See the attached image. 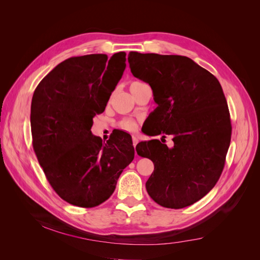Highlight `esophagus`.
<instances>
[{
	"mask_svg": "<svg viewBox=\"0 0 260 260\" xmlns=\"http://www.w3.org/2000/svg\"><path fill=\"white\" fill-rule=\"evenodd\" d=\"M138 142H139L138 138L135 137V136H133V145H134V147H136V145L138 144Z\"/></svg>",
	"mask_w": 260,
	"mask_h": 260,
	"instance_id": "1",
	"label": "esophagus"
}]
</instances>
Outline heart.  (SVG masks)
Returning a JSON list of instances; mask_svg holds the SVG:
<instances>
[{
    "mask_svg": "<svg viewBox=\"0 0 260 260\" xmlns=\"http://www.w3.org/2000/svg\"><path fill=\"white\" fill-rule=\"evenodd\" d=\"M139 84H141V82H139V81H133V82H131L129 88H131V89H133L134 87L138 86ZM119 125H120V127H121L123 131L129 132V133L136 132V131H137V128H138L137 122L134 121V120H132V119H124V120H122V121L120 122V124H119Z\"/></svg>",
    "mask_w": 260,
    "mask_h": 260,
    "instance_id": "b5f03b06",
    "label": "heart"
}]
</instances>
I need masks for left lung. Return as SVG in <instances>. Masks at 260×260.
Here are the masks:
<instances>
[{
  "mask_svg": "<svg viewBox=\"0 0 260 260\" xmlns=\"http://www.w3.org/2000/svg\"><path fill=\"white\" fill-rule=\"evenodd\" d=\"M127 60L158 104L148 117V135H161L162 142L169 135L174 141L172 148L157 139L137 144L138 155L155 167L147 193L165 208L192 206L215 186L224 168L232 125L221 85L187 57L131 51Z\"/></svg>",
  "mask_w": 260,
  "mask_h": 260,
  "instance_id": "1",
  "label": "left lung"
}]
</instances>
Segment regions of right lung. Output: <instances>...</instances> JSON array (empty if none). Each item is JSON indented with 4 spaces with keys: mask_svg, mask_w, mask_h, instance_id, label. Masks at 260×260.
I'll use <instances>...</instances> for the list:
<instances>
[{
    "mask_svg": "<svg viewBox=\"0 0 260 260\" xmlns=\"http://www.w3.org/2000/svg\"><path fill=\"white\" fill-rule=\"evenodd\" d=\"M126 53L108 59L72 57L43 78L30 109L32 146L49 184L63 200L97 207L112 196L119 176L135 156L131 136L116 129L103 143L91 134L126 66Z\"/></svg>",
    "mask_w": 260,
    "mask_h": 260,
    "instance_id": "obj_1",
    "label": "right lung"
}]
</instances>
